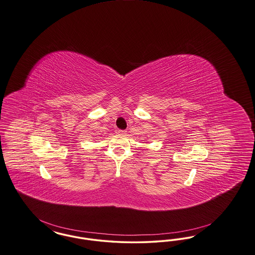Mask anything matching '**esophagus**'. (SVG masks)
Segmentation results:
<instances>
[{"instance_id": "1", "label": "esophagus", "mask_w": 255, "mask_h": 255, "mask_svg": "<svg viewBox=\"0 0 255 255\" xmlns=\"http://www.w3.org/2000/svg\"><path fill=\"white\" fill-rule=\"evenodd\" d=\"M117 132L120 133V134H125V133L127 132V131H126V130H120V129H119V130H117Z\"/></svg>"}]
</instances>
